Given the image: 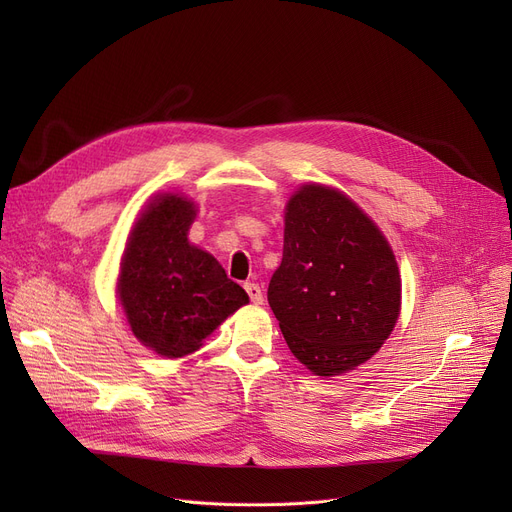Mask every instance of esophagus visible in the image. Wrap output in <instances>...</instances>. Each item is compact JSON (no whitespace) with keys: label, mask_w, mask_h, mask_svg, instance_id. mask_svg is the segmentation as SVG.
<instances>
[{"label":"esophagus","mask_w":512,"mask_h":512,"mask_svg":"<svg viewBox=\"0 0 512 512\" xmlns=\"http://www.w3.org/2000/svg\"><path fill=\"white\" fill-rule=\"evenodd\" d=\"M245 290H247L249 299H251L255 305H261V303H263V292H261V286H259V284L247 282V284H245Z\"/></svg>","instance_id":"1"}]
</instances>
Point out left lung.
I'll return each mask as SVG.
<instances>
[{"label": "left lung", "mask_w": 512, "mask_h": 512, "mask_svg": "<svg viewBox=\"0 0 512 512\" xmlns=\"http://www.w3.org/2000/svg\"><path fill=\"white\" fill-rule=\"evenodd\" d=\"M292 355L315 375L371 359L396 326L394 253L346 195L307 184L286 205L282 263L267 288Z\"/></svg>", "instance_id": "obj_1"}]
</instances>
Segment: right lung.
Segmentation results:
<instances>
[{
  "mask_svg": "<svg viewBox=\"0 0 512 512\" xmlns=\"http://www.w3.org/2000/svg\"><path fill=\"white\" fill-rule=\"evenodd\" d=\"M195 205L155 199L134 226L122 259L118 297L132 334L161 357L195 353L249 297L209 253L188 242Z\"/></svg>",
  "mask_w": 512,
  "mask_h": 512,
  "instance_id": "right-lung-1",
  "label": "right lung"
}]
</instances>
